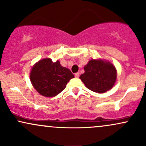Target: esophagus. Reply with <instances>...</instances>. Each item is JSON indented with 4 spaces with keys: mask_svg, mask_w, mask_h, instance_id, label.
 <instances>
[{
    "mask_svg": "<svg viewBox=\"0 0 146 146\" xmlns=\"http://www.w3.org/2000/svg\"><path fill=\"white\" fill-rule=\"evenodd\" d=\"M75 78H78L79 77H80V73H75Z\"/></svg>",
    "mask_w": 146,
    "mask_h": 146,
    "instance_id": "1",
    "label": "esophagus"
}]
</instances>
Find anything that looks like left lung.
<instances>
[{
    "instance_id": "obj_1",
    "label": "left lung",
    "mask_w": 146,
    "mask_h": 146,
    "mask_svg": "<svg viewBox=\"0 0 146 146\" xmlns=\"http://www.w3.org/2000/svg\"><path fill=\"white\" fill-rule=\"evenodd\" d=\"M84 73L80 79L87 88L98 93H104L113 88L117 80L115 66L102 59H91L85 65Z\"/></svg>"
}]
</instances>
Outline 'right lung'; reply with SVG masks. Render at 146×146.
I'll use <instances>...</instances> for the list:
<instances>
[{
	"instance_id": "1",
	"label": "right lung",
	"mask_w": 146,
	"mask_h": 146,
	"mask_svg": "<svg viewBox=\"0 0 146 146\" xmlns=\"http://www.w3.org/2000/svg\"><path fill=\"white\" fill-rule=\"evenodd\" d=\"M73 78L74 75L68 68L63 67L59 60L53 62L50 58L37 62L30 71V81L33 88L46 98L58 95Z\"/></svg>"
}]
</instances>
